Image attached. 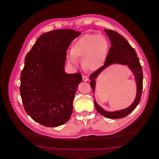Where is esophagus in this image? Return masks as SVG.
I'll use <instances>...</instances> for the list:
<instances>
[{
	"label": "esophagus",
	"mask_w": 159,
	"mask_h": 159,
	"mask_svg": "<svg viewBox=\"0 0 159 159\" xmlns=\"http://www.w3.org/2000/svg\"><path fill=\"white\" fill-rule=\"evenodd\" d=\"M82 80H83V81H84V82H86V81L88 80V77L86 76V75H83L82 76Z\"/></svg>",
	"instance_id": "1"
}]
</instances>
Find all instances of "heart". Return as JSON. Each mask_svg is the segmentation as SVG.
Returning <instances> with one entry per match:
<instances>
[{
    "mask_svg": "<svg viewBox=\"0 0 159 159\" xmlns=\"http://www.w3.org/2000/svg\"><path fill=\"white\" fill-rule=\"evenodd\" d=\"M109 46L108 40L105 36L95 33L85 34L73 46L68 62L76 65V58H84L85 67L90 70H97L106 60Z\"/></svg>",
    "mask_w": 159,
    "mask_h": 159,
    "instance_id": "1",
    "label": "heart"
}]
</instances>
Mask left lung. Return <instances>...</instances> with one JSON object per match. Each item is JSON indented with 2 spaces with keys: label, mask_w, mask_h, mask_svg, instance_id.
I'll return each instance as SVG.
<instances>
[{
  "label": "left lung",
  "mask_w": 159,
  "mask_h": 159,
  "mask_svg": "<svg viewBox=\"0 0 159 159\" xmlns=\"http://www.w3.org/2000/svg\"><path fill=\"white\" fill-rule=\"evenodd\" d=\"M104 30L111 40V46L107 56L104 65L91 74L90 79L92 82L90 84L94 92L95 83L94 79L101 71L111 64L117 63L128 66L135 75L137 84L136 98L133 104L125 110L115 112H107L101 108L94 100L95 108L100 114L109 119H120L126 117L133 111L141 100L143 86V69L135 49L129 43L126 39L115 31L106 29Z\"/></svg>",
  "instance_id": "left-lung-1"
}]
</instances>
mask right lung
<instances>
[{"instance_id": "add662e5", "label": "right lung", "mask_w": 159, "mask_h": 159, "mask_svg": "<svg viewBox=\"0 0 159 159\" xmlns=\"http://www.w3.org/2000/svg\"><path fill=\"white\" fill-rule=\"evenodd\" d=\"M81 33L71 29L41 35L25 58L20 91L25 111L34 121L57 127L70 119L79 73L67 74L64 63L68 46Z\"/></svg>"}]
</instances>
